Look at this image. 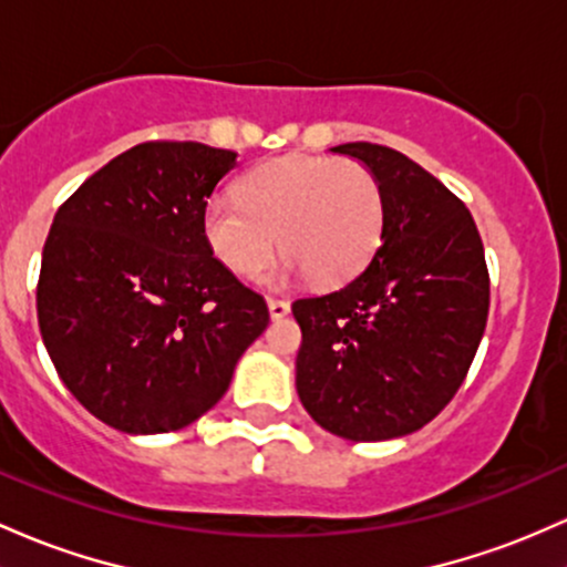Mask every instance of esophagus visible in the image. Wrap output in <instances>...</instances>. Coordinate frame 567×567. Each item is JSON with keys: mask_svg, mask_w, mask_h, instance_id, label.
<instances>
[{"mask_svg": "<svg viewBox=\"0 0 567 567\" xmlns=\"http://www.w3.org/2000/svg\"><path fill=\"white\" fill-rule=\"evenodd\" d=\"M269 315L271 320H282V317L290 315V303L282 301V298H269Z\"/></svg>", "mask_w": 567, "mask_h": 567, "instance_id": "1", "label": "esophagus"}]
</instances>
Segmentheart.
Returning <instances> with one entry per match:
<instances>
[{"label": "heart", "instance_id": "heart-1", "mask_svg": "<svg viewBox=\"0 0 567 567\" xmlns=\"http://www.w3.org/2000/svg\"><path fill=\"white\" fill-rule=\"evenodd\" d=\"M384 193L358 161L288 155L241 179L239 196L204 204L202 234L209 252L239 277L264 269L279 245L285 277L322 285L350 279L382 239Z\"/></svg>", "mask_w": 567, "mask_h": 567}]
</instances>
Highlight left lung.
Wrapping results in <instances>:
<instances>
[{
  "mask_svg": "<svg viewBox=\"0 0 567 567\" xmlns=\"http://www.w3.org/2000/svg\"><path fill=\"white\" fill-rule=\"evenodd\" d=\"M377 174L379 250L352 282L298 298L296 390L347 441H390L425 427L457 393L489 312V277L465 204L403 153L371 142L331 147Z\"/></svg>",
  "mask_w": 567,
  "mask_h": 567,
  "instance_id": "8db88e82",
  "label": "left lung"
}]
</instances>
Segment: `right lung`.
<instances>
[{"label": "right lung", "mask_w": 567, "mask_h": 567, "mask_svg": "<svg viewBox=\"0 0 567 567\" xmlns=\"http://www.w3.org/2000/svg\"><path fill=\"white\" fill-rule=\"evenodd\" d=\"M236 166L202 142H145L66 198L37 317L66 390L121 433L183 431L226 395L269 326L264 296L209 252L202 213Z\"/></svg>", "instance_id": "obj_1"}]
</instances>
